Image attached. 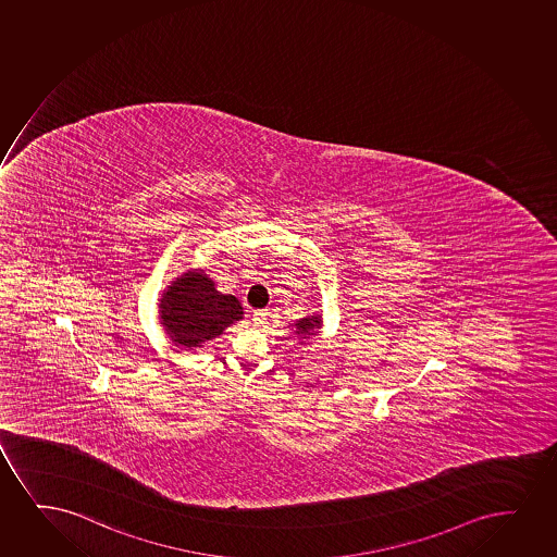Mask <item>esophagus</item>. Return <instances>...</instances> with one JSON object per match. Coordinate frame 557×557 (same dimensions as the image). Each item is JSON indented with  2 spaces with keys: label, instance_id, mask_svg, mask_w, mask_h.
<instances>
[{
  "label": "esophagus",
  "instance_id": "esophagus-1",
  "mask_svg": "<svg viewBox=\"0 0 557 557\" xmlns=\"http://www.w3.org/2000/svg\"><path fill=\"white\" fill-rule=\"evenodd\" d=\"M268 317L269 314L265 312V310H256V312L252 314V324L260 327V325H263L265 322H268Z\"/></svg>",
  "mask_w": 557,
  "mask_h": 557
}]
</instances>
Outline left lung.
I'll return each mask as SVG.
<instances>
[{"instance_id": "1", "label": "left lung", "mask_w": 557, "mask_h": 557, "mask_svg": "<svg viewBox=\"0 0 557 557\" xmlns=\"http://www.w3.org/2000/svg\"><path fill=\"white\" fill-rule=\"evenodd\" d=\"M318 324H320V322H318V318H304V320H299L296 325L301 330L304 335H310V330Z\"/></svg>"}]
</instances>
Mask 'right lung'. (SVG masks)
Listing matches in <instances>:
<instances>
[{
  "mask_svg": "<svg viewBox=\"0 0 557 557\" xmlns=\"http://www.w3.org/2000/svg\"><path fill=\"white\" fill-rule=\"evenodd\" d=\"M243 314L239 299L224 296L203 273H184L162 299L163 324L175 343L201 346Z\"/></svg>",
  "mask_w": 557,
  "mask_h": 557,
  "instance_id": "right-lung-1",
  "label": "right lung"
}]
</instances>
